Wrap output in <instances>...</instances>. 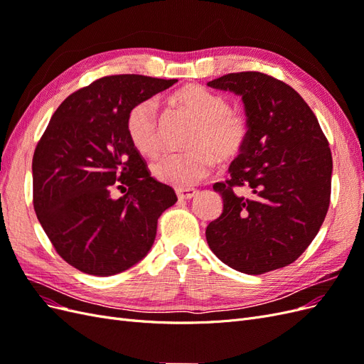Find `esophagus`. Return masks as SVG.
Listing matches in <instances>:
<instances>
[{"mask_svg": "<svg viewBox=\"0 0 364 364\" xmlns=\"http://www.w3.org/2000/svg\"><path fill=\"white\" fill-rule=\"evenodd\" d=\"M176 194H178L179 200H190L197 194V190H194V188H178V190H176Z\"/></svg>", "mask_w": 364, "mask_h": 364, "instance_id": "obj_1", "label": "esophagus"}]
</instances>
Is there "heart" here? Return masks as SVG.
<instances>
[{
    "label": "heart",
    "mask_w": 364,
    "mask_h": 364,
    "mask_svg": "<svg viewBox=\"0 0 364 364\" xmlns=\"http://www.w3.org/2000/svg\"><path fill=\"white\" fill-rule=\"evenodd\" d=\"M174 105L197 119L186 151L164 153L151 164V173L164 183L179 188L194 185L213 171L217 158L229 161L238 156L250 138L249 117L230 107L228 98L190 85L173 95ZM129 139L141 155H155L161 147L158 105L153 98L138 102L127 114Z\"/></svg>",
    "instance_id": "1"
}]
</instances>
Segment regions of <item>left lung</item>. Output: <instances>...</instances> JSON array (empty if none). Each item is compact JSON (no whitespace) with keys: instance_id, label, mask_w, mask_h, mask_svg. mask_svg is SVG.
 I'll use <instances>...</instances> for the list:
<instances>
[{"instance_id":"left-lung-1","label":"left lung","mask_w":364,"mask_h":364,"mask_svg":"<svg viewBox=\"0 0 364 364\" xmlns=\"http://www.w3.org/2000/svg\"><path fill=\"white\" fill-rule=\"evenodd\" d=\"M208 86L241 95L250 121V138L230 164V178L214 183L223 213L206 228L208 245L218 259L247 274L289 266L328 213V139L304 98L272 75L230 73Z\"/></svg>"}]
</instances>
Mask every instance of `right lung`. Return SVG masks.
<instances>
[{"label": "right lung", "mask_w": 364, "mask_h": 364, "mask_svg": "<svg viewBox=\"0 0 364 364\" xmlns=\"http://www.w3.org/2000/svg\"><path fill=\"white\" fill-rule=\"evenodd\" d=\"M176 82L102 77L65 98L39 139L33 205L54 249L77 270L111 277L135 266L153 246L158 218L178 202L171 186L151 178L126 129L132 106Z\"/></svg>", "instance_id": "1"}]
</instances>
